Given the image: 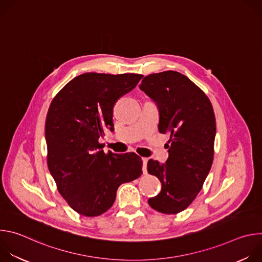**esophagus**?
I'll use <instances>...</instances> for the list:
<instances>
[{"instance_id": "esophagus-1", "label": "esophagus", "mask_w": 262, "mask_h": 262, "mask_svg": "<svg viewBox=\"0 0 262 262\" xmlns=\"http://www.w3.org/2000/svg\"><path fill=\"white\" fill-rule=\"evenodd\" d=\"M142 161H143V173L146 174L147 173V162H148V159L142 158Z\"/></svg>"}]
</instances>
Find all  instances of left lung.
<instances>
[{
	"instance_id": "8db88e82",
	"label": "left lung",
	"mask_w": 262,
	"mask_h": 262,
	"mask_svg": "<svg viewBox=\"0 0 262 262\" xmlns=\"http://www.w3.org/2000/svg\"><path fill=\"white\" fill-rule=\"evenodd\" d=\"M140 89L158 105L159 130L170 135L165 164L149 160L148 173L162 183L161 193L148 200L154 209L174 214L196 198L213 160L215 118L205 93L183 74L168 70L145 77Z\"/></svg>"
}]
</instances>
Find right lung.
Returning <instances> with one entry per match:
<instances>
[{"instance_id": "obj_1", "label": "right lung", "mask_w": 262, "mask_h": 262, "mask_svg": "<svg viewBox=\"0 0 262 262\" xmlns=\"http://www.w3.org/2000/svg\"><path fill=\"white\" fill-rule=\"evenodd\" d=\"M142 74L83 73L53 99L46 120L48 167L69 206L97 216L113 205L119 185L142 174L136 154L103 152L98 142L113 132L116 100L132 91Z\"/></svg>"}]
</instances>
